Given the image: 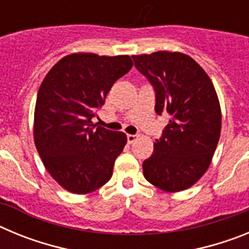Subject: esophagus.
Returning <instances> with one entry per match:
<instances>
[{
    "instance_id": "34e87169",
    "label": "esophagus",
    "mask_w": 249,
    "mask_h": 249,
    "mask_svg": "<svg viewBox=\"0 0 249 249\" xmlns=\"http://www.w3.org/2000/svg\"><path fill=\"white\" fill-rule=\"evenodd\" d=\"M138 138V135H127V142L129 144H132Z\"/></svg>"
}]
</instances>
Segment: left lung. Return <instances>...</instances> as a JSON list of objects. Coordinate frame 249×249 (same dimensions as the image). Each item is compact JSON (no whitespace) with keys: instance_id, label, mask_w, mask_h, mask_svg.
<instances>
[{"instance_id":"left-lung-1","label":"left lung","mask_w":249,"mask_h":249,"mask_svg":"<svg viewBox=\"0 0 249 249\" xmlns=\"http://www.w3.org/2000/svg\"><path fill=\"white\" fill-rule=\"evenodd\" d=\"M132 58L155 89L156 113L169 116L143 162L144 178L166 192L187 190L210 167L221 135V107L212 81L195 59L179 52Z\"/></svg>"}]
</instances>
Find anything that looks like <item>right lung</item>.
I'll return each instance as SVG.
<instances>
[{
  "mask_svg": "<svg viewBox=\"0 0 249 249\" xmlns=\"http://www.w3.org/2000/svg\"><path fill=\"white\" fill-rule=\"evenodd\" d=\"M132 65L129 56L73 53L45 77L35 108V143L48 173L65 190L85 195L111 179L127 137L93 124L92 118Z\"/></svg>",
  "mask_w": 249,
  "mask_h": 249,
  "instance_id": "1",
  "label": "right lung"
}]
</instances>
